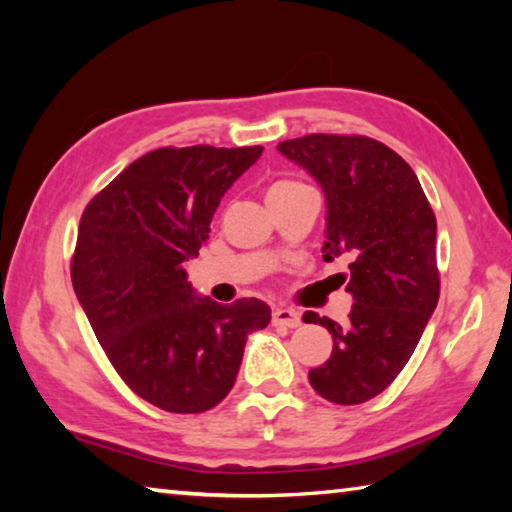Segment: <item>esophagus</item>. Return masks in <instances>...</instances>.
Returning a JSON list of instances; mask_svg holds the SVG:
<instances>
[{
  "instance_id": "obj_1",
  "label": "esophagus",
  "mask_w": 512,
  "mask_h": 512,
  "mask_svg": "<svg viewBox=\"0 0 512 512\" xmlns=\"http://www.w3.org/2000/svg\"><path fill=\"white\" fill-rule=\"evenodd\" d=\"M271 320H273L275 327H291V329H293V327L300 325V316L296 314V311H293V309H284V307L273 309Z\"/></svg>"
}]
</instances>
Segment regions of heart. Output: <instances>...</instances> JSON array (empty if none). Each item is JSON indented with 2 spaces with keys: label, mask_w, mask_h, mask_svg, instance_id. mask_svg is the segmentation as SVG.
<instances>
[{
  "label": "heart",
  "mask_w": 512,
  "mask_h": 512,
  "mask_svg": "<svg viewBox=\"0 0 512 512\" xmlns=\"http://www.w3.org/2000/svg\"><path fill=\"white\" fill-rule=\"evenodd\" d=\"M291 187H298V183H289V180H280V183H275V185L268 187V194L284 192V189H291Z\"/></svg>",
  "instance_id": "obj_1"
}]
</instances>
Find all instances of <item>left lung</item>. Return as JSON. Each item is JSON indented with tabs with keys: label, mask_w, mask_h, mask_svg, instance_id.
Here are the masks:
<instances>
[{
	"label": "left lung",
	"mask_w": 512,
	"mask_h": 512,
	"mask_svg": "<svg viewBox=\"0 0 512 512\" xmlns=\"http://www.w3.org/2000/svg\"><path fill=\"white\" fill-rule=\"evenodd\" d=\"M277 151L323 189L325 262L350 259L341 275L354 300L350 318L302 316L334 341L309 384L334 404L368 402L400 375L438 305L436 216L409 164L370 137L305 135Z\"/></svg>",
	"instance_id": "1"
}]
</instances>
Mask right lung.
Returning <instances> with one entry per match:
<instances>
[{
  "label": "right lung",
  "mask_w": 512,
  "mask_h": 512,
  "mask_svg": "<svg viewBox=\"0 0 512 512\" xmlns=\"http://www.w3.org/2000/svg\"><path fill=\"white\" fill-rule=\"evenodd\" d=\"M262 146L158 149L85 207L72 284L103 352L142 400L203 413L235 386L246 336L271 320L257 298L219 305L187 282L212 216Z\"/></svg>",
  "instance_id": "add662e5"
}]
</instances>
